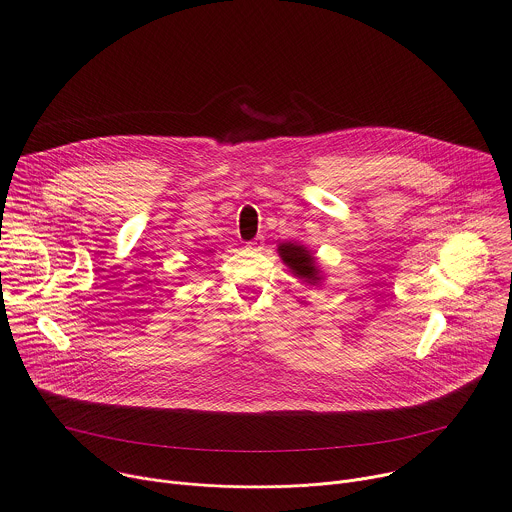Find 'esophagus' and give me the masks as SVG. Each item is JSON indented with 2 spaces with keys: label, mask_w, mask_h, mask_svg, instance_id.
Masks as SVG:
<instances>
[{
  "label": "esophagus",
  "mask_w": 512,
  "mask_h": 512,
  "mask_svg": "<svg viewBox=\"0 0 512 512\" xmlns=\"http://www.w3.org/2000/svg\"><path fill=\"white\" fill-rule=\"evenodd\" d=\"M263 245H265V239H263V237H255L253 241L247 243V249H249V251H261Z\"/></svg>",
  "instance_id": "obj_1"
}]
</instances>
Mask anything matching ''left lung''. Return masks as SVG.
Segmentation results:
<instances>
[{
    "instance_id": "1",
    "label": "left lung",
    "mask_w": 512,
    "mask_h": 512,
    "mask_svg": "<svg viewBox=\"0 0 512 512\" xmlns=\"http://www.w3.org/2000/svg\"><path fill=\"white\" fill-rule=\"evenodd\" d=\"M277 253L281 261L289 267V271L309 285L323 283V273L317 263V257L299 241H285L277 245Z\"/></svg>"
}]
</instances>
